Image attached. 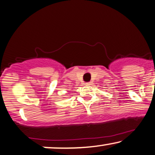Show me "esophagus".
I'll list each match as a JSON object with an SVG mask.
<instances>
[{
  "instance_id": "1",
  "label": "esophagus",
  "mask_w": 155,
  "mask_h": 155,
  "mask_svg": "<svg viewBox=\"0 0 155 155\" xmlns=\"http://www.w3.org/2000/svg\"><path fill=\"white\" fill-rule=\"evenodd\" d=\"M92 82H87V83H86V85H92Z\"/></svg>"
}]
</instances>
